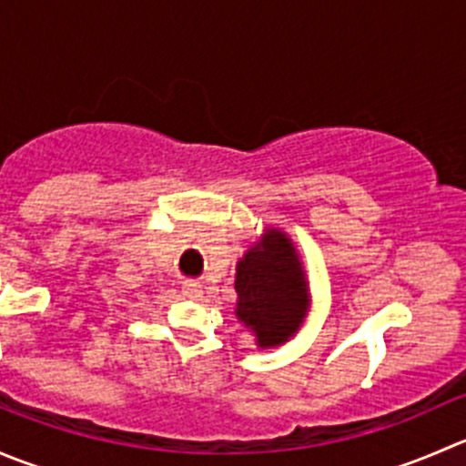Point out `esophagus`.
<instances>
[{"instance_id": "34e87169", "label": "esophagus", "mask_w": 466, "mask_h": 466, "mask_svg": "<svg viewBox=\"0 0 466 466\" xmlns=\"http://www.w3.org/2000/svg\"><path fill=\"white\" fill-rule=\"evenodd\" d=\"M182 293L189 299H200L203 298V286H200L198 281H187V284L182 286Z\"/></svg>"}]
</instances>
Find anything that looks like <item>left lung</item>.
Masks as SVG:
<instances>
[{"label": "left lung", "mask_w": 466, "mask_h": 466, "mask_svg": "<svg viewBox=\"0 0 466 466\" xmlns=\"http://www.w3.org/2000/svg\"><path fill=\"white\" fill-rule=\"evenodd\" d=\"M234 316L255 336L259 350L286 345L311 311L307 272L293 238L266 228L237 261Z\"/></svg>", "instance_id": "1"}]
</instances>
